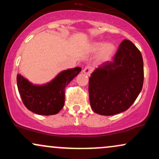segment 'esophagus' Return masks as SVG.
<instances>
[{"label": "esophagus", "mask_w": 159, "mask_h": 159, "mask_svg": "<svg viewBox=\"0 0 159 159\" xmlns=\"http://www.w3.org/2000/svg\"><path fill=\"white\" fill-rule=\"evenodd\" d=\"M92 71H93V68L91 66H86L85 68L83 69V72L87 75H90Z\"/></svg>", "instance_id": "esophagus-1"}]
</instances>
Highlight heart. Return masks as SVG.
Wrapping results in <instances>:
<instances>
[{"label":"heart","instance_id":"heart-1","mask_svg":"<svg viewBox=\"0 0 159 159\" xmlns=\"http://www.w3.org/2000/svg\"><path fill=\"white\" fill-rule=\"evenodd\" d=\"M90 49L92 52H97L99 50L98 57L100 59L107 60L114 52L115 45L111 43H106L103 44L102 42H96L91 45Z\"/></svg>","mask_w":159,"mask_h":159}]
</instances>
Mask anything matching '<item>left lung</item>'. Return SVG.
Segmentation results:
<instances>
[{
  "instance_id": "8db88e82",
  "label": "left lung",
  "mask_w": 159,
  "mask_h": 159,
  "mask_svg": "<svg viewBox=\"0 0 159 159\" xmlns=\"http://www.w3.org/2000/svg\"><path fill=\"white\" fill-rule=\"evenodd\" d=\"M143 62L141 53L131 41L124 39L113 57L100 65L89 79L93 111L111 116L129 108L142 90Z\"/></svg>"
}]
</instances>
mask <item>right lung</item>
I'll return each instance as SVG.
<instances>
[{
  "instance_id": "right-lung-1",
  "label": "right lung",
  "mask_w": 159,
  "mask_h": 159,
  "mask_svg": "<svg viewBox=\"0 0 159 159\" xmlns=\"http://www.w3.org/2000/svg\"><path fill=\"white\" fill-rule=\"evenodd\" d=\"M81 71L80 67L63 70L50 82L42 85L33 84L18 74V90L24 105L36 114H57L64 105L65 88Z\"/></svg>"
}]
</instances>
